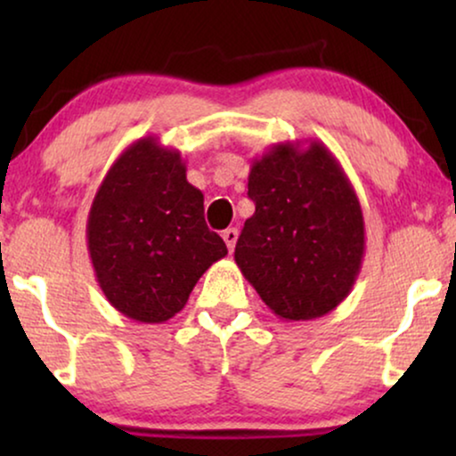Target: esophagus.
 I'll use <instances>...</instances> for the list:
<instances>
[{"mask_svg":"<svg viewBox=\"0 0 456 456\" xmlns=\"http://www.w3.org/2000/svg\"><path fill=\"white\" fill-rule=\"evenodd\" d=\"M222 239H224V242H226L228 251H234L236 240H239V230H236V228H228V230H224Z\"/></svg>","mask_w":456,"mask_h":456,"instance_id":"1","label":"esophagus"}]
</instances>
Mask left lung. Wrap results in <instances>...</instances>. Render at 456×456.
I'll return each instance as SVG.
<instances>
[{"mask_svg": "<svg viewBox=\"0 0 456 456\" xmlns=\"http://www.w3.org/2000/svg\"><path fill=\"white\" fill-rule=\"evenodd\" d=\"M255 214L234 248L242 276L272 314L307 322L348 297L365 255V222L351 180L320 141L278 142L248 174Z\"/></svg>", "mask_w": 456, "mask_h": 456, "instance_id": "left-lung-1", "label": "left lung"}]
</instances>
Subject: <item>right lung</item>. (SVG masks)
Listing matches in <instances>:
<instances>
[{"label": "right lung", "mask_w": 456, "mask_h": 456, "mask_svg": "<svg viewBox=\"0 0 456 456\" xmlns=\"http://www.w3.org/2000/svg\"><path fill=\"white\" fill-rule=\"evenodd\" d=\"M99 289L122 315L161 323L189 301L197 280L228 248L203 217V192L180 151L145 136L105 174L86 220Z\"/></svg>", "instance_id": "1"}]
</instances>
